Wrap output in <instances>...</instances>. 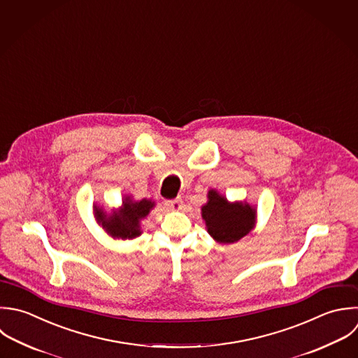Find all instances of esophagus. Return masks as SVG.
I'll return each mask as SVG.
<instances>
[{"mask_svg":"<svg viewBox=\"0 0 358 358\" xmlns=\"http://www.w3.org/2000/svg\"><path fill=\"white\" fill-rule=\"evenodd\" d=\"M166 206H167L169 209H171V210H178V209H181V206H182V201H181L180 198L171 199V201H166Z\"/></svg>","mask_w":358,"mask_h":358,"instance_id":"obj_1","label":"esophagus"}]
</instances>
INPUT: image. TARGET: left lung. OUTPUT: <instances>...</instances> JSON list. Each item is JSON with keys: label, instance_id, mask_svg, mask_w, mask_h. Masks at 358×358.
I'll return each mask as SVG.
<instances>
[{"label": "left lung", "instance_id": "obj_1", "mask_svg": "<svg viewBox=\"0 0 358 358\" xmlns=\"http://www.w3.org/2000/svg\"><path fill=\"white\" fill-rule=\"evenodd\" d=\"M209 201L202 208L209 234L219 243L229 244L247 236L255 223V209L248 203H229L216 191H209Z\"/></svg>", "mask_w": 358, "mask_h": 358}]
</instances>
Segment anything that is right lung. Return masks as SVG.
Returning <instances> with one entry per match:
<instances>
[{"instance_id": "right-lung-1", "label": "right lung", "mask_w": 358, "mask_h": 358, "mask_svg": "<svg viewBox=\"0 0 358 358\" xmlns=\"http://www.w3.org/2000/svg\"><path fill=\"white\" fill-rule=\"evenodd\" d=\"M153 208V202L142 199L141 202L132 203L131 201L124 202V208L120 213H114L110 217H106L103 212L96 210L97 220L101 222L103 227L117 238H134L141 234L139 220L145 217L149 210Z\"/></svg>"}]
</instances>
